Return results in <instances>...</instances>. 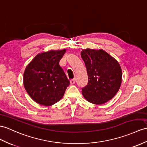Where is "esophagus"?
Instances as JSON below:
<instances>
[{"label": "esophagus", "mask_w": 147, "mask_h": 147, "mask_svg": "<svg viewBox=\"0 0 147 147\" xmlns=\"http://www.w3.org/2000/svg\"><path fill=\"white\" fill-rule=\"evenodd\" d=\"M76 78H74V79H71V80H70V84H71V85L75 84V83H76Z\"/></svg>", "instance_id": "1"}]
</instances>
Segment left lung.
<instances>
[{
	"label": "left lung",
	"instance_id": "left-lung-1",
	"mask_svg": "<svg viewBox=\"0 0 147 147\" xmlns=\"http://www.w3.org/2000/svg\"><path fill=\"white\" fill-rule=\"evenodd\" d=\"M81 57L88 78V84L82 88V95L93 104L109 102L121 84L122 71L119 62L102 49H82Z\"/></svg>",
	"mask_w": 147,
	"mask_h": 147
}]
</instances>
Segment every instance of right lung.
Returning a JSON list of instances; mask_svg holds the SVG:
<instances>
[{"label": "right lung", "mask_w": 147, "mask_h": 147, "mask_svg": "<svg viewBox=\"0 0 147 147\" xmlns=\"http://www.w3.org/2000/svg\"><path fill=\"white\" fill-rule=\"evenodd\" d=\"M66 49L38 53L27 65L24 85L34 102L51 106L62 98L70 82L59 65Z\"/></svg>", "instance_id": "1"}]
</instances>
